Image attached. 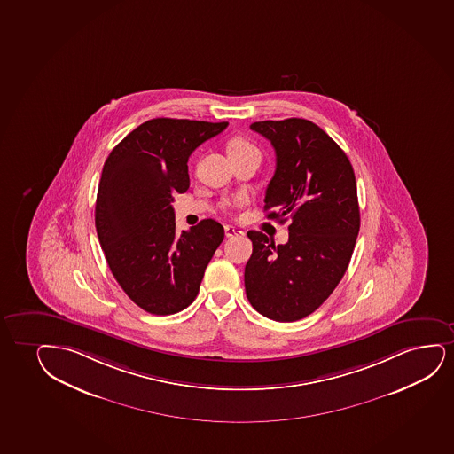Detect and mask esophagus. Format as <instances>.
<instances>
[{
	"label": "esophagus",
	"instance_id": "34e87169",
	"mask_svg": "<svg viewBox=\"0 0 454 454\" xmlns=\"http://www.w3.org/2000/svg\"><path fill=\"white\" fill-rule=\"evenodd\" d=\"M224 231L227 238L244 235V231H242V230L238 229V227H233V225H225Z\"/></svg>",
	"mask_w": 454,
	"mask_h": 454
}]
</instances>
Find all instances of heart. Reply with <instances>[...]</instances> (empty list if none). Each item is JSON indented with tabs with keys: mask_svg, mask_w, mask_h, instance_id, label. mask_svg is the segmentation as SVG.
Returning a JSON list of instances; mask_svg holds the SVG:
<instances>
[{
	"mask_svg": "<svg viewBox=\"0 0 454 454\" xmlns=\"http://www.w3.org/2000/svg\"><path fill=\"white\" fill-rule=\"evenodd\" d=\"M230 156L259 155V150L252 141L246 138H235L230 143Z\"/></svg>",
	"mask_w": 454,
	"mask_h": 454,
	"instance_id": "heart-1",
	"label": "heart"
}]
</instances>
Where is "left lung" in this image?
Returning a JSON list of instances; mask_svg holds the SVG:
<instances>
[{
    "label": "left lung",
    "mask_w": 454,
    "mask_h": 454,
    "mask_svg": "<svg viewBox=\"0 0 454 454\" xmlns=\"http://www.w3.org/2000/svg\"><path fill=\"white\" fill-rule=\"evenodd\" d=\"M250 129L276 153L267 218L292 224L287 244L279 246L262 231H248L246 294L265 317L299 321L324 304L350 264L361 225L356 178L344 150L311 121H259Z\"/></svg>",
    "instance_id": "8db88e82"
}]
</instances>
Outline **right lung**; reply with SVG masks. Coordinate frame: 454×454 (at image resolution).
I'll return each instance as SVG.
<instances>
[{
    "mask_svg": "<svg viewBox=\"0 0 454 454\" xmlns=\"http://www.w3.org/2000/svg\"><path fill=\"white\" fill-rule=\"evenodd\" d=\"M229 122L155 118L110 152L98 185L95 225L109 269L135 304L173 315L195 301L224 239L215 219L176 233L173 195L189 189V156Z\"/></svg>",
    "mask_w": 454,
    "mask_h": 454,
    "instance_id": "obj_1",
    "label": "right lung"
}]
</instances>
